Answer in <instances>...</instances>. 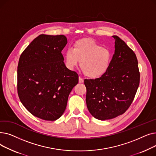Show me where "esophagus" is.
<instances>
[{"mask_svg":"<svg viewBox=\"0 0 156 156\" xmlns=\"http://www.w3.org/2000/svg\"><path fill=\"white\" fill-rule=\"evenodd\" d=\"M78 81H79V83H83V80L82 78H81V77H79Z\"/></svg>","mask_w":156,"mask_h":156,"instance_id":"esophagus-1","label":"esophagus"}]
</instances>
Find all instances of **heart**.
<instances>
[{"instance_id": "heart-1", "label": "heart", "mask_w": 156, "mask_h": 156, "mask_svg": "<svg viewBox=\"0 0 156 156\" xmlns=\"http://www.w3.org/2000/svg\"><path fill=\"white\" fill-rule=\"evenodd\" d=\"M66 65L73 69L79 64L84 75L88 78H100L109 69L112 59L110 49L103 47L92 39L78 40L68 48L65 53Z\"/></svg>"}]
</instances>
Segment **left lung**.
<instances>
[{"label": "left lung", "instance_id": "1", "mask_svg": "<svg viewBox=\"0 0 156 156\" xmlns=\"http://www.w3.org/2000/svg\"><path fill=\"white\" fill-rule=\"evenodd\" d=\"M112 37L115 51L109 69L99 78L84 81L87 108L95 118L102 121L126 112L140 83L135 54L119 37Z\"/></svg>", "mask_w": 156, "mask_h": 156}]
</instances>
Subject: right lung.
Returning <instances> with one entry per match:
<instances>
[{"instance_id": "right-lung-1", "label": "right lung", "mask_w": 156, "mask_h": 156, "mask_svg": "<svg viewBox=\"0 0 156 156\" xmlns=\"http://www.w3.org/2000/svg\"><path fill=\"white\" fill-rule=\"evenodd\" d=\"M64 35H40L21 54L18 66V93L33 115L46 121L59 119L78 75L68 69L61 53Z\"/></svg>"}]
</instances>
